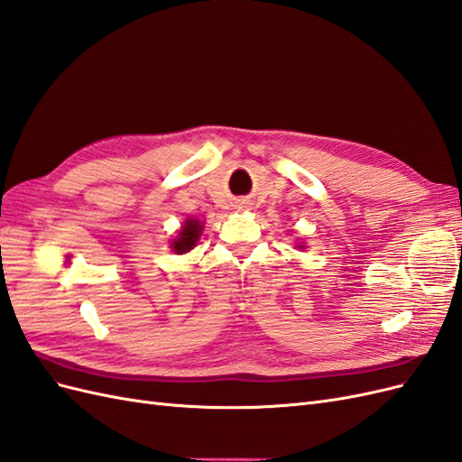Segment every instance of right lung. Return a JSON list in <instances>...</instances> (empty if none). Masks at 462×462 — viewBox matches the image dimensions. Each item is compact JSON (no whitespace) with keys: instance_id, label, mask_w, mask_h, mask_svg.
<instances>
[{"instance_id":"right-lung-1","label":"right lung","mask_w":462,"mask_h":462,"mask_svg":"<svg viewBox=\"0 0 462 462\" xmlns=\"http://www.w3.org/2000/svg\"><path fill=\"white\" fill-rule=\"evenodd\" d=\"M200 233H202V223L199 219H187L183 223V227H180L179 235L171 241V250L177 254H185L189 250H192L197 246L199 239H200Z\"/></svg>"}]
</instances>
